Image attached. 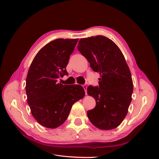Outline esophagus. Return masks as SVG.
Wrapping results in <instances>:
<instances>
[{"mask_svg": "<svg viewBox=\"0 0 159 159\" xmlns=\"http://www.w3.org/2000/svg\"><path fill=\"white\" fill-rule=\"evenodd\" d=\"M83 88H84V90H85V94L87 95V88H88V86H87V85H83Z\"/></svg>", "mask_w": 159, "mask_h": 159, "instance_id": "1", "label": "esophagus"}]
</instances>
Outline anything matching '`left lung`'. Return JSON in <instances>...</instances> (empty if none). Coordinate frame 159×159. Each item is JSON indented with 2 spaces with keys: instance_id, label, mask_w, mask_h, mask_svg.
Listing matches in <instances>:
<instances>
[{
  "instance_id": "obj_1",
  "label": "left lung",
  "mask_w": 159,
  "mask_h": 159,
  "mask_svg": "<svg viewBox=\"0 0 159 159\" xmlns=\"http://www.w3.org/2000/svg\"><path fill=\"white\" fill-rule=\"evenodd\" d=\"M77 48L100 75L98 87L88 88V94L96 102L88 117L99 129L117 128L128 113L133 91L131 74L123 53L103 36L81 38Z\"/></svg>"
}]
</instances>
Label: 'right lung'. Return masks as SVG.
<instances>
[{
  "label": "right lung",
  "instance_id": "1",
  "mask_svg": "<svg viewBox=\"0 0 159 159\" xmlns=\"http://www.w3.org/2000/svg\"><path fill=\"white\" fill-rule=\"evenodd\" d=\"M78 39L53 40L42 48L32 61L26 77L27 102L42 126L55 129L63 124L85 91L80 85H62L57 79L68 74L66 66Z\"/></svg>",
  "mask_w": 159,
  "mask_h": 159
}]
</instances>
